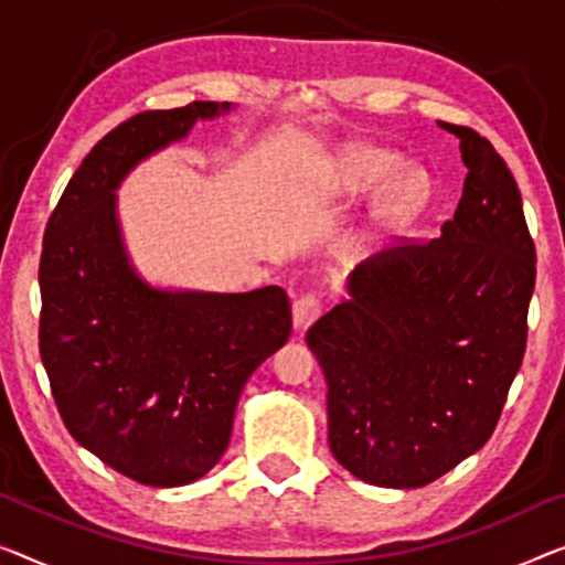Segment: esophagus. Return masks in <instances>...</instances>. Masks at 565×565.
<instances>
[{
	"instance_id": "esophagus-1",
	"label": "esophagus",
	"mask_w": 565,
	"mask_h": 565,
	"mask_svg": "<svg viewBox=\"0 0 565 565\" xmlns=\"http://www.w3.org/2000/svg\"><path fill=\"white\" fill-rule=\"evenodd\" d=\"M319 311H322V305H319L317 294H305V297L294 301V309H291L294 330L305 332L307 327L319 317Z\"/></svg>"
}]
</instances>
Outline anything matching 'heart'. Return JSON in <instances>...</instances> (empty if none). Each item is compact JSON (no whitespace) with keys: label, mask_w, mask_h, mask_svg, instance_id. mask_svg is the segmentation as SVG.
Masks as SVG:
<instances>
[{"label":"heart","mask_w":565,"mask_h":565,"mask_svg":"<svg viewBox=\"0 0 565 565\" xmlns=\"http://www.w3.org/2000/svg\"><path fill=\"white\" fill-rule=\"evenodd\" d=\"M398 170V159L388 151L375 149V147H348L330 167V188L334 195L340 198H358L365 192H373L383 188L385 182H391V177ZM426 200V180L418 172H406L398 180L388 184V190L373 202L370 207L365 228L360 231L358 238H352L350 248L363 254L367 250L377 235L391 231L398 225L403 217L420 205Z\"/></svg>","instance_id":"heart-1"}]
</instances>
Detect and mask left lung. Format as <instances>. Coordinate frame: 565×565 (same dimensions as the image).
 <instances>
[{
	"label": "left lung",
	"mask_w": 565,
	"mask_h": 565,
	"mask_svg": "<svg viewBox=\"0 0 565 565\" xmlns=\"http://www.w3.org/2000/svg\"><path fill=\"white\" fill-rule=\"evenodd\" d=\"M467 180L439 238L383 250L307 332L327 381L334 459L416 490L482 449L523 363L535 246L515 177L467 126Z\"/></svg>",
	"instance_id": "8db88e82"
}]
</instances>
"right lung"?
Returning <instances> with one entry per match:
<instances>
[{
  "label": "right lung",
  "instance_id": "add662e5",
  "mask_svg": "<svg viewBox=\"0 0 565 565\" xmlns=\"http://www.w3.org/2000/svg\"><path fill=\"white\" fill-rule=\"evenodd\" d=\"M231 111L195 100L116 126L71 177L42 241L40 358L63 424L149 487L190 484L221 461L243 385L291 334L281 286L164 289L137 271L124 241L126 177Z\"/></svg>",
  "mask_w": 565,
  "mask_h": 565
}]
</instances>
